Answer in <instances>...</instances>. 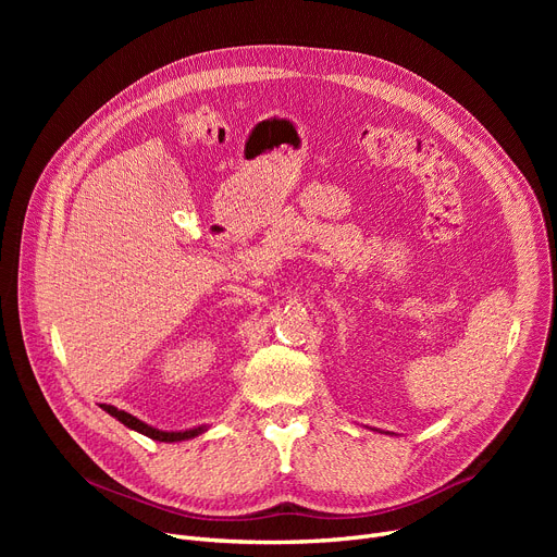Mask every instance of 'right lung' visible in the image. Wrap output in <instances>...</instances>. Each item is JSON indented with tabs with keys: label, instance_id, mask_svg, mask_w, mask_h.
Listing matches in <instances>:
<instances>
[{
	"label": "right lung",
	"instance_id": "right-lung-1",
	"mask_svg": "<svg viewBox=\"0 0 557 557\" xmlns=\"http://www.w3.org/2000/svg\"><path fill=\"white\" fill-rule=\"evenodd\" d=\"M101 408H103L106 413H110L112 418L120 420L122 424H126L128 429H135V431L144 433V435H149V437H153V441H160V443H181V441H189V437H196L198 433L205 431L202 426L189 429V431H160V429H153V426H149V424H144L141 420L133 418V416L126 413V411H120V408H114V406H110V404H101Z\"/></svg>",
	"mask_w": 557,
	"mask_h": 557
}]
</instances>
